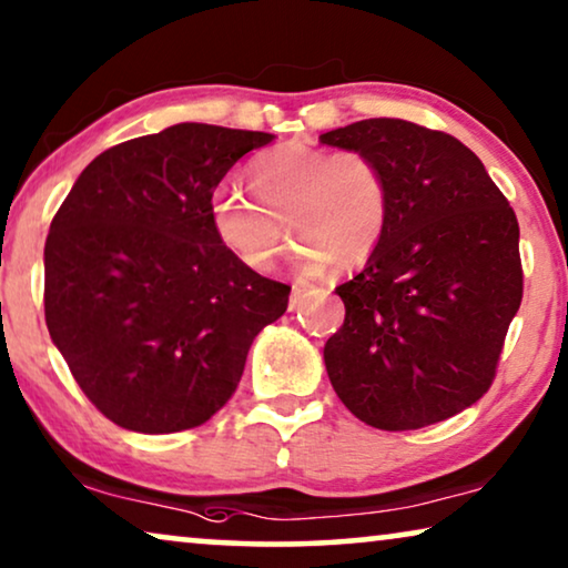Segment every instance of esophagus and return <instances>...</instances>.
<instances>
[{
	"label": "esophagus",
	"instance_id": "obj_1",
	"mask_svg": "<svg viewBox=\"0 0 568 568\" xmlns=\"http://www.w3.org/2000/svg\"><path fill=\"white\" fill-rule=\"evenodd\" d=\"M303 303H306V287L295 283V285H293V291H291V301H287V308L295 311V308H301Z\"/></svg>",
	"mask_w": 568,
	"mask_h": 568
}]
</instances>
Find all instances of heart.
<instances>
[{"label":"heart","mask_w":568,"mask_h":568,"mask_svg":"<svg viewBox=\"0 0 568 568\" xmlns=\"http://www.w3.org/2000/svg\"><path fill=\"white\" fill-rule=\"evenodd\" d=\"M252 201L221 190L207 223L223 250L250 270H270L295 236V260L308 273H355L386 239L394 193L378 159L355 149L287 141L244 166Z\"/></svg>","instance_id":"1"}]
</instances>
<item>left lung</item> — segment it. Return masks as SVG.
Returning <instances> with one entry per match:
<instances>
[{
	"label": "left lung",
	"instance_id": "1",
	"mask_svg": "<svg viewBox=\"0 0 568 568\" xmlns=\"http://www.w3.org/2000/svg\"><path fill=\"white\" fill-rule=\"evenodd\" d=\"M322 143L378 159L394 193L381 250L337 287L345 324L324 345L332 386L386 433L453 417L489 390L523 301L513 205L450 133L367 118Z\"/></svg>",
	"mask_w": 568,
	"mask_h": 568
}]
</instances>
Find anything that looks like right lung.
I'll list each match as a JSON object with an SVG mask.
<instances>
[{
  "label": "right lung",
  "instance_id": "1",
  "mask_svg": "<svg viewBox=\"0 0 568 568\" xmlns=\"http://www.w3.org/2000/svg\"><path fill=\"white\" fill-rule=\"evenodd\" d=\"M273 135L180 123L87 164L45 239V324L84 396L118 427L205 425L246 353L287 308L291 285L215 242L207 203Z\"/></svg>",
  "mask_w": 568,
  "mask_h": 568
}]
</instances>
